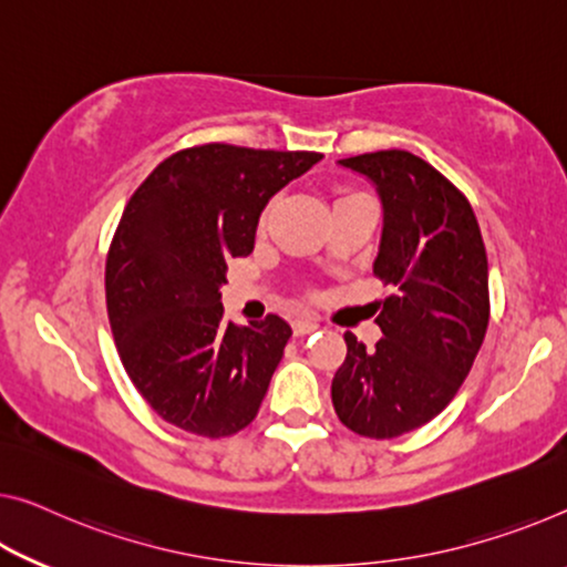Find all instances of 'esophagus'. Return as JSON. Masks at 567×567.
<instances>
[{
    "label": "esophagus",
    "instance_id": "esophagus-1",
    "mask_svg": "<svg viewBox=\"0 0 567 567\" xmlns=\"http://www.w3.org/2000/svg\"><path fill=\"white\" fill-rule=\"evenodd\" d=\"M292 331H295V336H306V333L318 331V323H316V320H310V318H298L292 323Z\"/></svg>",
    "mask_w": 567,
    "mask_h": 567
}]
</instances>
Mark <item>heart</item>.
Returning <instances> with one entry per match:
<instances>
[{"label": "heart", "instance_id": "1", "mask_svg": "<svg viewBox=\"0 0 567 567\" xmlns=\"http://www.w3.org/2000/svg\"><path fill=\"white\" fill-rule=\"evenodd\" d=\"M343 198H346V196H343Z\"/></svg>", "mask_w": 567, "mask_h": 567}]
</instances>
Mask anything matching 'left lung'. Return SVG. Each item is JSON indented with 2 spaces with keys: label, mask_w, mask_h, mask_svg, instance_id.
<instances>
[{
  "label": "left lung",
  "mask_w": 567,
  "mask_h": 567,
  "mask_svg": "<svg viewBox=\"0 0 567 567\" xmlns=\"http://www.w3.org/2000/svg\"><path fill=\"white\" fill-rule=\"evenodd\" d=\"M382 200L374 275L384 338L367 349L346 333L331 396L338 420L364 437H396L433 420L461 390L488 326V261L471 203L425 159L382 150L338 159Z\"/></svg>",
  "instance_id": "1"
}]
</instances>
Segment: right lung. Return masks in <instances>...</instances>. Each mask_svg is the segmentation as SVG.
Segmentation results:
<instances>
[{"mask_svg":"<svg viewBox=\"0 0 567 567\" xmlns=\"http://www.w3.org/2000/svg\"><path fill=\"white\" fill-rule=\"evenodd\" d=\"M318 152L181 150L126 203L106 257L109 323L126 374L171 425L203 437L257 417L292 328L224 320L226 261L255 249L259 216Z\"/></svg>","mask_w":567,"mask_h":567,"instance_id":"add662e5","label":"right lung"}]
</instances>
